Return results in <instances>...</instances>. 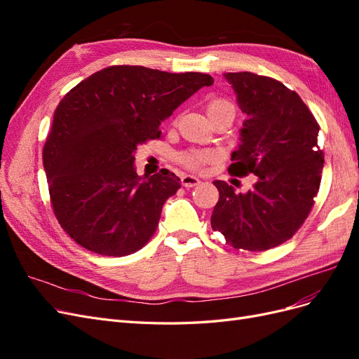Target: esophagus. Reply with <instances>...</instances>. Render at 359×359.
I'll use <instances>...</instances> for the list:
<instances>
[{
    "label": "esophagus",
    "instance_id": "1",
    "mask_svg": "<svg viewBox=\"0 0 359 359\" xmlns=\"http://www.w3.org/2000/svg\"><path fill=\"white\" fill-rule=\"evenodd\" d=\"M199 182H201L199 178L193 177V175H182V178H181V184L184 187H194V186H198Z\"/></svg>",
    "mask_w": 359,
    "mask_h": 359
}]
</instances>
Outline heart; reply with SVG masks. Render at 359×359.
I'll use <instances>...</instances> for the list:
<instances>
[{
	"instance_id": "1",
	"label": "heart",
	"mask_w": 359,
	"mask_h": 359,
	"mask_svg": "<svg viewBox=\"0 0 359 359\" xmlns=\"http://www.w3.org/2000/svg\"><path fill=\"white\" fill-rule=\"evenodd\" d=\"M206 112H208L210 118H217V116H229L231 119L235 118V106L231 100L223 99V97H214L206 104ZM219 154L215 151L210 149H190L187 153L180 154L178 160L181 165H184L189 169H201L208 163L217 160Z\"/></svg>"
}]
</instances>
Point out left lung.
Instances as JSON below:
<instances>
[{"instance_id": "1", "label": "left lung", "mask_w": 359, "mask_h": 359, "mask_svg": "<svg viewBox=\"0 0 359 359\" xmlns=\"http://www.w3.org/2000/svg\"><path fill=\"white\" fill-rule=\"evenodd\" d=\"M224 78L248 116L229 172L259 180L247 193L214 181L220 198L211 226L233 248L264 252L290 240L313 208L323 169L320 127L301 97L280 81L250 72Z\"/></svg>"}]
</instances>
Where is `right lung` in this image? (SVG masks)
Wrapping results in <instances>:
<instances>
[{"instance_id":"right-lung-1","label":"right lung","mask_w":359,"mask_h":359,"mask_svg":"<svg viewBox=\"0 0 359 359\" xmlns=\"http://www.w3.org/2000/svg\"><path fill=\"white\" fill-rule=\"evenodd\" d=\"M212 82L198 72L111 66L64 95L43 147V166L53 214L70 238L90 252L119 257L151 240L163 203L181 182L168 169L139 177L135 151L158 139L161 121Z\"/></svg>"}]
</instances>
